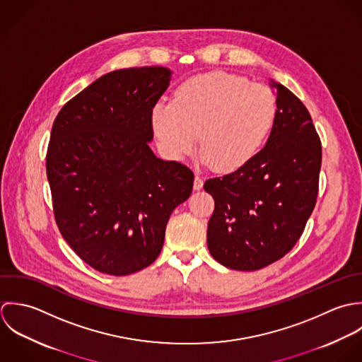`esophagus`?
I'll return each instance as SVG.
<instances>
[{
    "mask_svg": "<svg viewBox=\"0 0 362 362\" xmlns=\"http://www.w3.org/2000/svg\"><path fill=\"white\" fill-rule=\"evenodd\" d=\"M203 183H204L203 177H202V176H199V175H196V177H194V185H193L194 190H200V189L203 187Z\"/></svg>",
    "mask_w": 362,
    "mask_h": 362,
    "instance_id": "esophagus-1",
    "label": "esophagus"
}]
</instances>
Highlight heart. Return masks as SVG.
Instances as JSON below:
<instances>
[{
    "label": "heart",
    "mask_w": 362,
    "mask_h": 362,
    "mask_svg": "<svg viewBox=\"0 0 362 362\" xmlns=\"http://www.w3.org/2000/svg\"><path fill=\"white\" fill-rule=\"evenodd\" d=\"M277 120L273 90L235 74L190 76L173 100H159L151 110V127L160 149L175 160L197 144L202 160L219 172L249 163L267 143Z\"/></svg>",
    "instance_id": "1"
}]
</instances>
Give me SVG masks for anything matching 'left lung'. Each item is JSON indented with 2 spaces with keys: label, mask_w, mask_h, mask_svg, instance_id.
<instances>
[{
  "label": "left lung",
  "mask_w": 362,
  "mask_h": 362,
  "mask_svg": "<svg viewBox=\"0 0 362 362\" xmlns=\"http://www.w3.org/2000/svg\"><path fill=\"white\" fill-rule=\"evenodd\" d=\"M267 144L249 163L206 180L214 199L207 246L222 266L260 270L284 257L300 238L317 193L322 143L305 105L284 85Z\"/></svg>",
  "instance_id": "obj_1"
}]
</instances>
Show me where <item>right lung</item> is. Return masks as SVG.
Instances as JSON below:
<instances>
[{
	"label": "right lung",
	"mask_w": 362,
	"mask_h": 362,
	"mask_svg": "<svg viewBox=\"0 0 362 362\" xmlns=\"http://www.w3.org/2000/svg\"><path fill=\"white\" fill-rule=\"evenodd\" d=\"M170 70L106 74L59 112L46 155L57 226L92 269L129 276L159 256L172 211L193 190L194 173L149 148L151 110Z\"/></svg>",
	"instance_id": "right-lung-1"
}]
</instances>
